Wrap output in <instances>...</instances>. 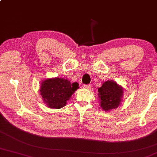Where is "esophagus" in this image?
Wrapping results in <instances>:
<instances>
[{"label":"esophagus","mask_w":157,"mask_h":157,"mask_svg":"<svg viewBox=\"0 0 157 157\" xmlns=\"http://www.w3.org/2000/svg\"><path fill=\"white\" fill-rule=\"evenodd\" d=\"M82 87H83L84 88H86V89H89V88H90V84H84Z\"/></svg>","instance_id":"obj_1"}]
</instances>
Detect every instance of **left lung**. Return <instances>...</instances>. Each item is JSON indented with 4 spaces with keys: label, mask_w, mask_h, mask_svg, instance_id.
<instances>
[{
    "label": "left lung",
    "mask_w": 157,
    "mask_h": 157,
    "mask_svg": "<svg viewBox=\"0 0 157 157\" xmlns=\"http://www.w3.org/2000/svg\"><path fill=\"white\" fill-rule=\"evenodd\" d=\"M100 106L105 111L115 109L120 105L124 89L114 81H106L98 88Z\"/></svg>",
    "instance_id": "1"
}]
</instances>
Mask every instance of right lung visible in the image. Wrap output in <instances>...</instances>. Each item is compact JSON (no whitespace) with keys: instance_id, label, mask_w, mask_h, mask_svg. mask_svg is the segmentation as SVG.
<instances>
[{"instance_id":"1","label":"right lung","mask_w":157,"mask_h":157,"mask_svg":"<svg viewBox=\"0 0 157 157\" xmlns=\"http://www.w3.org/2000/svg\"><path fill=\"white\" fill-rule=\"evenodd\" d=\"M78 88V82L71 83L67 79L56 78L44 79L40 91L44 103L48 107L59 109L66 106L67 101Z\"/></svg>"}]
</instances>
